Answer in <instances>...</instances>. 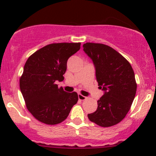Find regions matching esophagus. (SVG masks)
<instances>
[{
	"label": "esophagus",
	"instance_id": "34e87169",
	"mask_svg": "<svg viewBox=\"0 0 156 156\" xmlns=\"http://www.w3.org/2000/svg\"><path fill=\"white\" fill-rule=\"evenodd\" d=\"M78 99H79L80 100H86V99H87V97H84V96H83V95H81V94H78Z\"/></svg>",
	"mask_w": 156,
	"mask_h": 156
}]
</instances>
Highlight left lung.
Wrapping results in <instances>:
<instances>
[{
    "label": "left lung",
    "instance_id": "obj_1",
    "mask_svg": "<svg viewBox=\"0 0 156 156\" xmlns=\"http://www.w3.org/2000/svg\"><path fill=\"white\" fill-rule=\"evenodd\" d=\"M83 48L95 67L99 88L104 92L88 119L101 127L113 126L126 116L136 95L134 72L128 61L111 47L86 43Z\"/></svg>",
    "mask_w": 156,
    "mask_h": 156
}]
</instances>
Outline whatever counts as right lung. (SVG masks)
Returning <instances> with one entry per match:
<instances>
[{
  "label": "right lung",
  "instance_id": "right-lung-1",
  "mask_svg": "<svg viewBox=\"0 0 156 156\" xmlns=\"http://www.w3.org/2000/svg\"><path fill=\"white\" fill-rule=\"evenodd\" d=\"M81 43L48 44L27 59L20 80V87L28 110L40 122L56 125L68 117L78 100L76 92L58 87L63 81L69 58L80 49Z\"/></svg>",
  "mask_w": 156,
  "mask_h": 156
}]
</instances>
